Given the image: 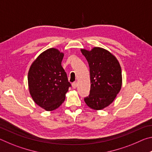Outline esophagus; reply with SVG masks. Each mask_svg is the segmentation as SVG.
Returning a JSON list of instances; mask_svg holds the SVG:
<instances>
[{
  "mask_svg": "<svg viewBox=\"0 0 152 152\" xmlns=\"http://www.w3.org/2000/svg\"><path fill=\"white\" fill-rule=\"evenodd\" d=\"M77 86H78V84H77V83H76V82H73L72 84V88H74V89L76 88Z\"/></svg>",
  "mask_w": 152,
  "mask_h": 152,
  "instance_id": "1",
  "label": "esophagus"
}]
</instances>
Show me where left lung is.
Segmentation results:
<instances>
[{
  "label": "left lung",
  "instance_id": "left-lung-1",
  "mask_svg": "<svg viewBox=\"0 0 152 152\" xmlns=\"http://www.w3.org/2000/svg\"><path fill=\"white\" fill-rule=\"evenodd\" d=\"M88 61L91 75V91L84 99L87 106L102 110L112 103L122 86V72L116 57L107 50L94 47L80 50Z\"/></svg>",
  "mask_w": 152,
  "mask_h": 152
}]
</instances>
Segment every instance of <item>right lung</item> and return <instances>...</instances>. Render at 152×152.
Listing matches in <instances>:
<instances>
[{
	"instance_id": "1",
	"label": "right lung",
	"mask_w": 152,
	"mask_h": 152,
	"mask_svg": "<svg viewBox=\"0 0 152 152\" xmlns=\"http://www.w3.org/2000/svg\"><path fill=\"white\" fill-rule=\"evenodd\" d=\"M64 55L58 49H48L35 59L28 72L31 96L47 111L58 109L63 103L71 86L61 66Z\"/></svg>"
}]
</instances>
